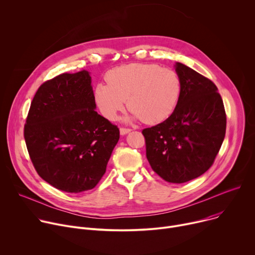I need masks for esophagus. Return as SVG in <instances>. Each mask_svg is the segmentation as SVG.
Listing matches in <instances>:
<instances>
[{"label":"esophagus","mask_w":255,"mask_h":255,"mask_svg":"<svg viewBox=\"0 0 255 255\" xmlns=\"http://www.w3.org/2000/svg\"><path fill=\"white\" fill-rule=\"evenodd\" d=\"M130 131H131V129H129V128H124V127L120 128V134L121 135H125V134L129 133Z\"/></svg>","instance_id":"esophagus-1"}]
</instances>
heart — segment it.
Returning a JSON list of instances; mask_svg holds the SVG:
<instances>
[{
    "label": "heart",
    "mask_w": 255,
    "mask_h": 255,
    "mask_svg": "<svg viewBox=\"0 0 255 255\" xmlns=\"http://www.w3.org/2000/svg\"><path fill=\"white\" fill-rule=\"evenodd\" d=\"M106 84L95 89V101L103 116L115 120L127 107L134 119L154 125L166 120L174 111L181 94L177 72L157 64L129 63L111 69Z\"/></svg>",
    "instance_id": "1"
}]
</instances>
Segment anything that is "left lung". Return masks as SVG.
<instances>
[{
  "label": "left lung",
  "instance_id": "1",
  "mask_svg": "<svg viewBox=\"0 0 255 255\" xmlns=\"http://www.w3.org/2000/svg\"><path fill=\"white\" fill-rule=\"evenodd\" d=\"M181 94L172 114L142 134L146 157L161 178L183 184L214 163L226 132V113L216 85L191 67L175 63Z\"/></svg>",
  "mask_w": 255,
  "mask_h": 255
}]
</instances>
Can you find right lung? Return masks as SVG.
<instances>
[{
  "mask_svg": "<svg viewBox=\"0 0 255 255\" xmlns=\"http://www.w3.org/2000/svg\"><path fill=\"white\" fill-rule=\"evenodd\" d=\"M89 71L61 74L36 92L24 126L30 159L57 190L94 189L120 138L119 128L96 111Z\"/></svg>",
  "mask_w": 255,
  "mask_h": 255,
  "instance_id": "1",
  "label": "right lung"
}]
</instances>
